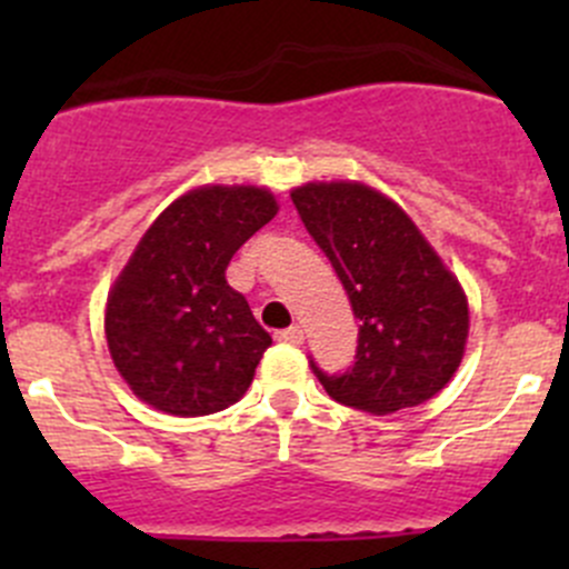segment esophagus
Listing matches in <instances>:
<instances>
[{"mask_svg": "<svg viewBox=\"0 0 569 569\" xmlns=\"http://www.w3.org/2000/svg\"><path fill=\"white\" fill-rule=\"evenodd\" d=\"M274 338H278L280 343H289V347H300V343L306 341V336H302L300 327H289V330H280Z\"/></svg>", "mask_w": 569, "mask_h": 569, "instance_id": "obj_1", "label": "esophagus"}]
</instances>
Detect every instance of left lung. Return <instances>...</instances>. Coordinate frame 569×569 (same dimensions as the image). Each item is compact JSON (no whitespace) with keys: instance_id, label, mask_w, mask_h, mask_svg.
Wrapping results in <instances>:
<instances>
[{"instance_id":"1","label":"left lung","mask_w":569,"mask_h":569,"mask_svg":"<svg viewBox=\"0 0 569 569\" xmlns=\"http://www.w3.org/2000/svg\"><path fill=\"white\" fill-rule=\"evenodd\" d=\"M291 200L360 321L355 363L343 375H327L311 360L325 391L375 416L443 391L462 363L468 300L416 222L355 181L306 183Z\"/></svg>"}]
</instances>
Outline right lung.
<instances>
[{
  "label": "right lung",
  "instance_id": "add662e5",
  "mask_svg": "<svg viewBox=\"0 0 569 569\" xmlns=\"http://www.w3.org/2000/svg\"><path fill=\"white\" fill-rule=\"evenodd\" d=\"M278 214L261 187H200L157 217L107 297V347L129 388L170 416L239 401L272 336L233 291V252Z\"/></svg>",
  "mask_w": 569,
  "mask_h": 569
}]
</instances>
